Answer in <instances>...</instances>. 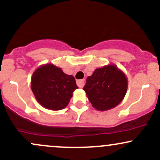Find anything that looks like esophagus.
Here are the masks:
<instances>
[{"label":"esophagus","mask_w":160,"mask_h":160,"mask_svg":"<svg viewBox=\"0 0 160 160\" xmlns=\"http://www.w3.org/2000/svg\"><path fill=\"white\" fill-rule=\"evenodd\" d=\"M84 81H85V80H77V86H78L79 87H80V88H82V87H83V85H84Z\"/></svg>","instance_id":"1"}]
</instances>
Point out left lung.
I'll return each mask as SVG.
<instances>
[{
  "label": "left lung",
  "instance_id": "left-lung-1",
  "mask_svg": "<svg viewBox=\"0 0 160 160\" xmlns=\"http://www.w3.org/2000/svg\"><path fill=\"white\" fill-rule=\"evenodd\" d=\"M128 79L115 64L96 68L87 77L83 89L92 106L98 111L112 109L120 104L127 92Z\"/></svg>",
  "mask_w": 160,
  "mask_h": 160
}]
</instances>
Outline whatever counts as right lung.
Listing matches in <instances>:
<instances>
[{
  "instance_id": "add662e5",
  "label": "right lung",
  "mask_w": 160,
  "mask_h": 160,
  "mask_svg": "<svg viewBox=\"0 0 160 160\" xmlns=\"http://www.w3.org/2000/svg\"><path fill=\"white\" fill-rule=\"evenodd\" d=\"M77 88L74 77L52 64L38 67L31 78V89L38 102L53 111L65 108Z\"/></svg>"
}]
</instances>
